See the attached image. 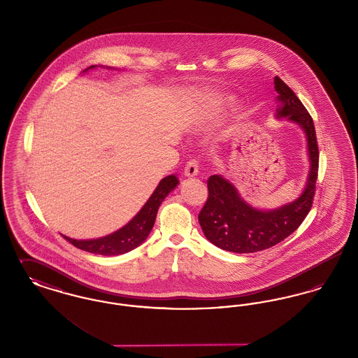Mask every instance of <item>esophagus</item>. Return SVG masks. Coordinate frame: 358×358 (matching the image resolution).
<instances>
[{"label":"esophagus","mask_w":358,"mask_h":358,"mask_svg":"<svg viewBox=\"0 0 358 358\" xmlns=\"http://www.w3.org/2000/svg\"><path fill=\"white\" fill-rule=\"evenodd\" d=\"M199 174V164L196 159L189 161L184 169V176L185 177H196Z\"/></svg>","instance_id":"1"}]
</instances>
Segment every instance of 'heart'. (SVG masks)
Wrapping results in <instances>:
<instances>
[{
  "label": "heart",
  "instance_id": "heart-1",
  "mask_svg": "<svg viewBox=\"0 0 358 358\" xmlns=\"http://www.w3.org/2000/svg\"><path fill=\"white\" fill-rule=\"evenodd\" d=\"M231 103V98H228V96H216L215 98V107L217 108V110H220L222 107H225V106H228Z\"/></svg>",
  "mask_w": 358,
  "mask_h": 358
}]
</instances>
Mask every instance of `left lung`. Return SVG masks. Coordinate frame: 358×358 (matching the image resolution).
I'll return each mask as SVG.
<instances>
[{
    "label": "left lung",
    "instance_id": "1",
    "mask_svg": "<svg viewBox=\"0 0 358 358\" xmlns=\"http://www.w3.org/2000/svg\"><path fill=\"white\" fill-rule=\"evenodd\" d=\"M276 120L295 123L306 138L308 171L301 194L273 209H260L241 197L238 187L222 174L209 177L208 200L199 215L205 238L224 251L251 254L267 250L289 236L313 204L318 171V145L314 123L305 106L282 79H273Z\"/></svg>",
    "mask_w": 358,
    "mask_h": 358
}]
</instances>
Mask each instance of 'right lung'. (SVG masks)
<instances>
[{
    "label": "right lung",
    "mask_w": 358,
    "mask_h": 358,
    "mask_svg": "<svg viewBox=\"0 0 358 358\" xmlns=\"http://www.w3.org/2000/svg\"><path fill=\"white\" fill-rule=\"evenodd\" d=\"M98 66H91L83 71V73L90 69H96ZM104 67V66H101ZM107 69H114L113 67H106ZM180 184L176 174H171L159 181V184L154 189L153 194L149 197L146 204L141 208V210L136 216L123 225L118 231L98 238H85V240H78V238H64L69 240L71 244L75 247L91 252L96 255L117 256L127 254L133 251L136 247H139L153 229L157 212L161 203L165 200V197L174 190L176 187Z\"/></svg>",
    "instance_id": "add662e5"
}]
</instances>
